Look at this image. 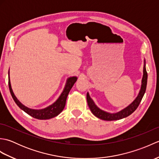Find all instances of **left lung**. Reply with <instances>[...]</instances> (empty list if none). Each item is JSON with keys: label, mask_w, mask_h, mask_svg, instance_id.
<instances>
[{"label": "left lung", "mask_w": 159, "mask_h": 159, "mask_svg": "<svg viewBox=\"0 0 159 159\" xmlns=\"http://www.w3.org/2000/svg\"><path fill=\"white\" fill-rule=\"evenodd\" d=\"M147 80H148V73L146 68V61L144 60V66H143V74L142 80H141V89L139 91V93L138 94L137 97L135 98L133 102H132L130 105H128L125 109H122L119 112L116 113H110L106 112L101 110L98 107L95 103L93 102L92 99L89 96V93H87V104L89 109L92 111V113L97 117L98 118H100L101 120H107V121H113V120H121L122 118L126 117L129 116L130 114L133 113L134 111L137 109L138 106L139 105L141 100H142L145 92H146V86H147Z\"/></svg>", "instance_id": "obj_1"}]
</instances>
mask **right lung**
I'll list each match as a JSON object with an SVG mask.
<instances>
[{
	"instance_id": "add662e5",
	"label": "right lung",
	"mask_w": 159,
	"mask_h": 159,
	"mask_svg": "<svg viewBox=\"0 0 159 159\" xmlns=\"http://www.w3.org/2000/svg\"><path fill=\"white\" fill-rule=\"evenodd\" d=\"M76 80H77V77L76 76L68 78L67 80L65 88H64L63 92L61 93V96H59V98L55 102H54L52 104H51V105L45 108V109L35 110V109H29V108L23 105V104L20 102L18 99H17V98L14 95V93H13V90L11 89V83H10V79H9V88L13 100L15 101V102L16 103L17 105H18L22 110L25 111V113L29 114V116H31V117L36 118V119H38V120H48V119H50V118L57 116L61 112V111L63 110L64 107H65L67 95H68L71 89H72L74 84L76 83Z\"/></svg>"
}]
</instances>
